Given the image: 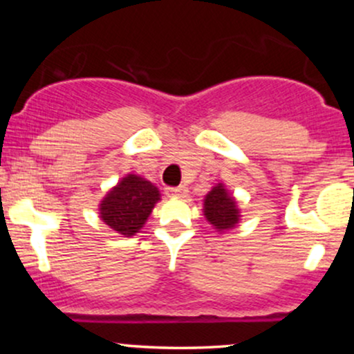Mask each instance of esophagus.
Returning <instances> with one entry per match:
<instances>
[{
  "label": "esophagus",
  "instance_id": "esophagus-1",
  "mask_svg": "<svg viewBox=\"0 0 354 354\" xmlns=\"http://www.w3.org/2000/svg\"><path fill=\"white\" fill-rule=\"evenodd\" d=\"M186 189L185 186H178V188H171V189H168V194L169 196H174V198H183V196H186Z\"/></svg>",
  "mask_w": 354,
  "mask_h": 354
}]
</instances>
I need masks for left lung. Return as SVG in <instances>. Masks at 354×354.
I'll return each instance as SVG.
<instances>
[{
  "label": "left lung",
  "instance_id": "1",
  "mask_svg": "<svg viewBox=\"0 0 354 354\" xmlns=\"http://www.w3.org/2000/svg\"><path fill=\"white\" fill-rule=\"evenodd\" d=\"M203 214L218 233L236 228L241 219V209L236 198L223 183H218L208 191L203 200Z\"/></svg>",
  "mask_w": 354,
  "mask_h": 354
}]
</instances>
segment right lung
<instances>
[{"mask_svg":"<svg viewBox=\"0 0 354 354\" xmlns=\"http://www.w3.org/2000/svg\"><path fill=\"white\" fill-rule=\"evenodd\" d=\"M160 200L161 193L158 186L129 173L104 194L100 203V218L121 236H135Z\"/></svg>","mask_w":354,"mask_h":354,"instance_id":"1","label":"right lung"}]
</instances>
